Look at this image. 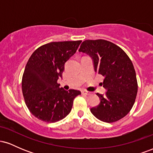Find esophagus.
Instances as JSON below:
<instances>
[{
	"instance_id": "34e87169",
	"label": "esophagus",
	"mask_w": 153,
	"mask_h": 153,
	"mask_svg": "<svg viewBox=\"0 0 153 153\" xmlns=\"http://www.w3.org/2000/svg\"><path fill=\"white\" fill-rule=\"evenodd\" d=\"M82 94L83 95H86V96H88V95H90L91 93L88 92V91H82Z\"/></svg>"
}]
</instances>
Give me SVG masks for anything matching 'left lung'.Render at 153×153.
<instances>
[{
  "mask_svg": "<svg viewBox=\"0 0 153 153\" xmlns=\"http://www.w3.org/2000/svg\"><path fill=\"white\" fill-rule=\"evenodd\" d=\"M79 52L89 55L94 71L104 77V95L96 94L100 103L91 108V113L102 122L111 123L130 111L137 94L136 73L131 59L120 47L104 39L85 40Z\"/></svg>",
  "mask_w": 153,
  "mask_h": 153,
  "instance_id": "obj_1",
  "label": "left lung"
}]
</instances>
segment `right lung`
<instances>
[{
    "label": "right lung",
    "instance_id": "right-lung-1",
    "mask_svg": "<svg viewBox=\"0 0 153 153\" xmlns=\"http://www.w3.org/2000/svg\"><path fill=\"white\" fill-rule=\"evenodd\" d=\"M82 41L54 42L33 52L22 77V92L26 106L35 117L46 122L62 120L69 114L80 91L59 88L65 64L76 52Z\"/></svg>",
    "mask_w": 153,
    "mask_h": 153
}]
</instances>
